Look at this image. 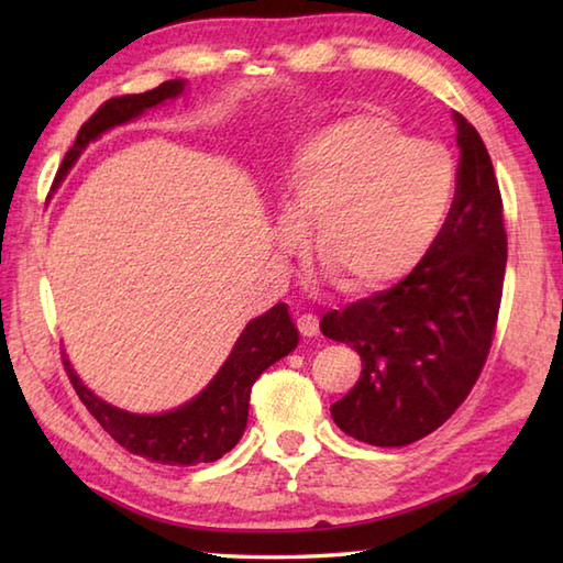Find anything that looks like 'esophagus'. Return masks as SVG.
I'll return each instance as SVG.
<instances>
[{
	"label": "esophagus",
	"instance_id": "esophagus-1",
	"mask_svg": "<svg viewBox=\"0 0 563 563\" xmlns=\"http://www.w3.org/2000/svg\"><path fill=\"white\" fill-rule=\"evenodd\" d=\"M297 329H300L302 336H317L319 319L314 314H300V317H297Z\"/></svg>",
	"mask_w": 563,
	"mask_h": 563
}]
</instances>
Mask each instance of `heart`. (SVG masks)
I'll list each match as a JSON object with an SVG mask.
<instances>
[{"label": "heart", "instance_id": "obj_1", "mask_svg": "<svg viewBox=\"0 0 563 563\" xmlns=\"http://www.w3.org/2000/svg\"><path fill=\"white\" fill-rule=\"evenodd\" d=\"M457 164L445 145L411 140L379 113L321 130L297 154L283 190L292 227L343 292L385 290L435 242L454 198Z\"/></svg>", "mask_w": 563, "mask_h": 563}]
</instances>
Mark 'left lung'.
I'll use <instances>...</instances> for the list:
<instances>
[{
	"instance_id": "obj_1",
	"label": "left lung",
	"mask_w": 563,
	"mask_h": 563,
	"mask_svg": "<svg viewBox=\"0 0 563 563\" xmlns=\"http://www.w3.org/2000/svg\"><path fill=\"white\" fill-rule=\"evenodd\" d=\"M454 123L457 186L435 242L389 290L319 321L363 361L331 416L367 445L401 448L433 433L470 397L494 343L508 258L504 200L482 135L460 113Z\"/></svg>"
}]
</instances>
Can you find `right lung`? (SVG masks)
Returning a JSON list of instances; mask_svg holds the SVG:
<instances>
[{
	"mask_svg": "<svg viewBox=\"0 0 563 563\" xmlns=\"http://www.w3.org/2000/svg\"><path fill=\"white\" fill-rule=\"evenodd\" d=\"M181 91L184 81L172 79L152 91L125 93V97L101 103L99 111L79 128L75 145L67 150L63 164H59L55 184L63 181L69 166L77 162L81 150L91 140H97L113 125L133 121L152 106L178 97ZM295 345L297 329L288 314V307L283 302L275 305L266 314L246 324L220 373L194 401L159 416H135L101 401L81 385L79 377L71 373L69 363H63L77 397L118 445L150 462L190 466L220 460L224 452L236 445L246 428L251 387L263 369L295 351Z\"/></svg>",
	"mask_w": 563,
	"mask_h": 563,
	"instance_id": "obj_1",
	"label": "right lung"
}]
</instances>
